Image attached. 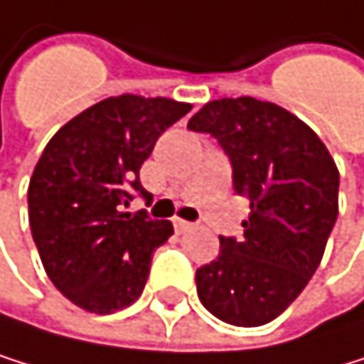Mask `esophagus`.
I'll list each match as a JSON object with an SVG mask.
<instances>
[{
    "label": "esophagus",
    "mask_w": 364,
    "mask_h": 364,
    "mask_svg": "<svg viewBox=\"0 0 364 364\" xmlns=\"http://www.w3.org/2000/svg\"><path fill=\"white\" fill-rule=\"evenodd\" d=\"M194 225L192 223H188V221H183V218H174V230L178 232V234H183V232H190Z\"/></svg>",
    "instance_id": "34e87169"
}]
</instances>
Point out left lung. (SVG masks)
I'll list each match as a JSON object with an SVG mask.
<instances>
[{"label":"left lung","mask_w":364,"mask_h":364,"mask_svg":"<svg viewBox=\"0 0 364 364\" xmlns=\"http://www.w3.org/2000/svg\"><path fill=\"white\" fill-rule=\"evenodd\" d=\"M230 159L232 186L250 200L243 238L196 269V291L218 321L258 327L283 314L321 265L338 216V170L309 126L269 101L218 99L188 123Z\"/></svg>","instance_id":"left-lung-1"}]
</instances>
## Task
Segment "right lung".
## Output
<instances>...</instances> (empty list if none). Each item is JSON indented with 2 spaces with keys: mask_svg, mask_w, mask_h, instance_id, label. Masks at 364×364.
Listing matches in <instances>:
<instances>
[{
  "mask_svg": "<svg viewBox=\"0 0 364 364\" xmlns=\"http://www.w3.org/2000/svg\"><path fill=\"white\" fill-rule=\"evenodd\" d=\"M190 110L164 97H110L48 141L28 186V218L48 279L77 307L114 314L146 287L152 254L174 230L126 208L134 196L150 205L139 170Z\"/></svg>",
  "mask_w": 364,
  "mask_h": 364,
  "instance_id": "1",
  "label": "right lung"
}]
</instances>
